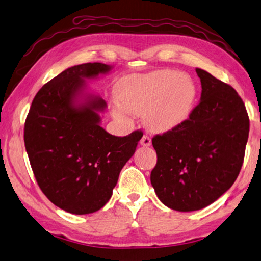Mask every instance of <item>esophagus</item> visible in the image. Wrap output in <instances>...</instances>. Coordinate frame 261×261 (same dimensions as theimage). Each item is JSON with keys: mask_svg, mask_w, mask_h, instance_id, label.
<instances>
[{"mask_svg": "<svg viewBox=\"0 0 261 261\" xmlns=\"http://www.w3.org/2000/svg\"><path fill=\"white\" fill-rule=\"evenodd\" d=\"M141 145L142 146H150L151 145V139L149 136H146V135H144L143 137H142L141 139Z\"/></svg>", "mask_w": 261, "mask_h": 261, "instance_id": "1", "label": "esophagus"}]
</instances>
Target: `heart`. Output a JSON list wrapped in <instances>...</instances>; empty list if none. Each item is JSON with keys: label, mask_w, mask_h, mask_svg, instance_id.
Returning <instances> with one entry per match:
<instances>
[{"label": "heart", "mask_w": 261, "mask_h": 261, "mask_svg": "<svg viewBox=\"0 0 261 261\" xmlns=\"http://www.w3.org/2000/svg\"><path fill=\"white\" fill-rule=\"evenodd\" d=\"M115 93L119 103L112 108L116 119L129 122V112L144 117L151 132L167 133L189 119L198 91L190 76L173 69H161L125 78Z\"/></svg>", "instance_id": "heart-1"}]
</instances>
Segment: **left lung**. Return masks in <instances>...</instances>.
Returning <instances> with one entry per match:
<instances>
[{
	"label": "left lung",
	"mask_w": 261,
	"mask_h": 261,
	"mask_svg": "<svg viewBox=\"0 0 261 261\" xmlns=\"http://www.w3.org/2000/svg\"><path fill=\"white\" fill-rule=\"evenodd\" d=\"M201 97L176 129L156 135L151 184L167 207L189 213L214 203L238 178L249 136V117L237 91L195 69Z\"/></svg>",
	"instance_id": "left-lung-1"
}]
</instances>
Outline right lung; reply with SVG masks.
I'll return each instance as SVG.
<instances>
[{
    "label": "right lung",
    "mask_w": 261,
    "mask_h": 261,
    "mask_svg": "<svg viewBox=\"0 0 261 261\" xmlns=\"http://www.w3.org/2000/svg\"><path fill=\"white\" fill-rule=\"evenodd\" d=\"M112 69L90 62L63 70L37 92L24 122V146L39 188L73 215L95 213L110 200L143 136L136 130L118 137L101 127L107 103L86 81Z\"/></svg>",
    "instance_id": "1"
}]
</instances>
